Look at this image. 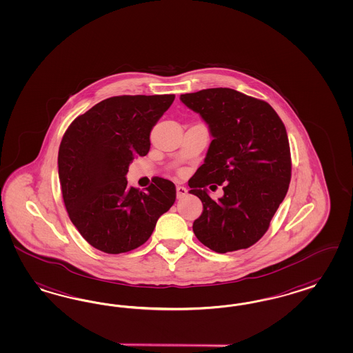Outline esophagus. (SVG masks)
Segmentation results:
<instances>
[{
	"label": "esophagus",
	"mask_w": 353,
	"mask_h": 353,
	"mask_svg": "<svg viewBox=\"0 0 353 353\" xmlns=\"http://www.w3.org/2000/svg\"><path fill=\"white\" fill-rule=\"evenodd\" d=\"M187 188L185 187H183V185H178L176 187V197L178 199H182V197H184V196L187 195Z\"/></svg>",
	"instance_id": "obj_1"
}]
</instances>
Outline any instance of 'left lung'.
I'll return each instance as SVG.
<instances>
[{"instance_id":"left-lung-1","label":"left lung","mask_w":353,"mask_h":353,"mask_svg":"<svg viewBox=\"0 0 353 353\" xmlns=\"http://www.w3.org/2000/svg\"><path fill=\"white\" fill-rule=\"evenodd\" d=\"M181 101L213 136L204 163L188 181L190 194L203 203L192 226L196 238L220 254L250 248L268 230L289 188L285 125L267 102L228 88L182 94ZM213 182L224 190L217 202L206 192Z\"/></svg>"}]
</instances>
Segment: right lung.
Returning a JSON list of instances; mask_svg holds the SVG:
<instances>
[{
  "mask_svg": "<svg viewBox=\"0 0 353 353\" xmlns=\"http://www.w3.org/2000/svg\"><path fill=\"white\" fill-rule=\"evenodd\" d=\"M174 94L119 95L74 119L59 148V179L70 221L92 248L121 254L140 248L175 201V184L153 178L146 191L125 179L134 157L150 149V132Z\"/></svg>",
  "mask_w": 353,
  "mask_h": 353,
  "instance_id": "1",
  "label": "right lung"
}]
</instances>
